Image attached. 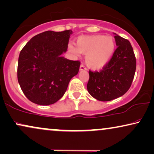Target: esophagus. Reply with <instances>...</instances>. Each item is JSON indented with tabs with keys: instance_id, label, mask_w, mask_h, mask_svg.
Here are the masks:
<instances>
[{
	"instance_id": "obj_1",
	"label": "esophagus",
	"mask_w": 154,
	"mask_h": 154,
	"mask_svg": "<svg viewBox=\"0 0 154 154\" xmlns=\"http://www.w3.org/2000/svg\"><path fill=\"white\" fill-rule=\"evenodd\" d=\"M79 70L80 71H82V70H87V67H85V65H83V64H82L80 65V67H79Z\"/></svg>"
}]
</instances>
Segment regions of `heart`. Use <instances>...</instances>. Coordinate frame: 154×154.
I'll return each mask as SVG.
<instances>
[{"label": "heart", "mask_w": 154, "mask_h": 154, "mask_svg": "<svg viewBox=\"0 0 154 154\" xmlns=\"http://www.w3.org/2000/svg\"><path fill=\"white\" fill-rule=\"evenodd\" d=\"M115 48L114 39L110 36L91 35L80 37L76 42V48L69 45V50L77 55L79 52L87 54V65L91 69L104 67L112 57Z\"/></svg>", "instance_id": "1"}]
</instances>
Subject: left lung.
<instances>
[{
    "label": "left lung",
    "mask_w": 154,
    "mask_h": 154,
    "mask_svg": "<svg viewBox=\"0 0 154 154\" xmlns=\"http://www.w3.org/2000/svg\"><path fill=\"white\" fill-rule=\"evenodd\" d=\"M114 38L117 48L109 61L100 71H89L87 91L91 96L102 102L125 94L131 87L137 67L135 54L129 40L116 34Z\"/></svg>",
    "instance_id": "left-lung-1"
}]
</instances>
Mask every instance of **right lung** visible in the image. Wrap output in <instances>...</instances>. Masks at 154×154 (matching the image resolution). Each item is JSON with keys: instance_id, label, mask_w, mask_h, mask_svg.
<instances>
[{"instance_id": "1", "label": "right lung", "mask_w": 154, "mask_h": 154, "mask_svg": "<svg viewBox=\"0 0 154 154\" xmlns=\"http://www.w3.org/2000/svg\"><path fill=\"white\" fill-rule=\"evenodd\" d=\"M71 30H48L30 39L21 50L17 80L25 97L35 104L50 105L65 94L69 81L77 75L80 62L61 54L67 50Z\"/></svg>"}]
</instances>
